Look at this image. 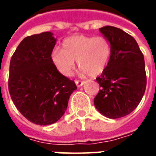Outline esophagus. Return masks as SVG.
<instances>
[{
  "instance_id": "obj_1",
  "label": "esophagus",
  "mask_w": 156,
  "mask_h": 156,
  "mask_svg": "<svg viewBox=\"0 0 156 156\" xmlns=\"http://www.w3.org/2000/svg\"><path fill=\"white\" fill-rule=\"evenodd\" d=\"M84 81H82V80H78V79H76L75 80V83H76V85L78 86V87H81L82 85L84 84Z\"/></svg>"
}]
</instances>
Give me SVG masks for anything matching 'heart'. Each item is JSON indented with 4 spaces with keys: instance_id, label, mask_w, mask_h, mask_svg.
I'll return each mask as SVG.
<instances>
[{
    "instance_id": "heart-1",
    "label": "heart",
    "mask_w": 156,
    "mask_h": 156,
    "mask_svg": "<svg viewBox=\"0 0 156 156\" xmlns=\"http://www.w3.org/2000/svg\"><path fill=\"white\" fill-rule=\"evenodd\" d=\"M62 46V49L52 50L51 59L56 68L64 76L71 74L74 61L84 73L96 76L105 70L111 57V43L103 36H73L65 39Z\"/></svg>"
}]
</instances>
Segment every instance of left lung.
Here are the masks:
<instances>
[{"instance_id":"8db88e82","label":"left lung","mask_w":156,"mask_h":156,"mask_svg":"<svg viewBox=\"0 0 156 156\" xmlns=\"http://www.w3.org/2000/svg\"><path fill=\"white\" fill-rule=\"evenodd\" d=\"M99 31L111 43V57L96 80L99 91L94 103L109 119L129 115L137 107L146 88L144 55L135 39L119 28L106 26Z\"/></svg>"}]
</instances>
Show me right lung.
<instances>
[{
	"instance_id": "obj_1",
	"label": "right lung",
	"mask_w": 156,
	"mask_h": 156,
	"mask_svg": "<svg viewBox=\"0 0 156 156\" xmlns=\"http://www.w3.org/2000/svg\"><path fill=\"white\" fill-rule=\"evenodd\" d=\"M56 39L50 32L23 39L10 62L8 89L12 100L24 117L48 125L64 115L77 86L56 68L51 53Z\"/></svg>"
}]
</instances>
